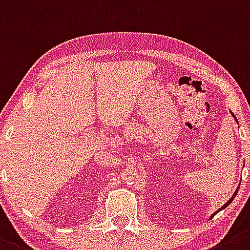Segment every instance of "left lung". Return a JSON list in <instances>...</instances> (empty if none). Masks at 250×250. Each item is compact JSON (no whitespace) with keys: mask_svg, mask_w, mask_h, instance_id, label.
I'll list each match as a JSON object with an SVG mask.
<instances>
[{"mask_svg":"<svg viewBox=\"0 0 250 250\" xmlns=\"http://www.w3.org/2000/svg\"><path fill=\"white\" fill-rule=\"evenodd\" d=\"M231 116L234 117V114L231 113ZM234 120H235V122H237V123H238V121H237V118H235V117H234ZM238 189H239V188H237V190H235V192H234V194L231 195V198H230V199H229V201H228V202H227V203H226V204H224V206H223V207H222V208H220V209H218V210H217V212H215V213H214V214H212V215H210V219H212V218H213V217H214V215H215V214H217V213H218V212H219V210H222V209L227 208V207H228V206H229V204H230V203H231V201H233V199H234V197H235V195H237V193H238Z\"/></svg>","mask_w":250,"mask_h":250,"instance_id":"1","label":"left lung"}]
</instances>
